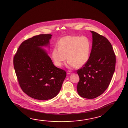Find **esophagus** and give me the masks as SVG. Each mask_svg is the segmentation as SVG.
Segmentation results:
<instances>
[{
    "label": "esophagus",
    "instance_id": "obj_1",
    "mask_svg": "<svg viewBox=\"0 0 128 128\" xmlns=\"http://www.w3.org/2000/svg\"><path fill=\"white\" fill-rule=\"evenodd\" d=\"M71 73H72V72L71 71H70V70H68V71H67V74H70Z\"/></svg>",
    "mask_w": 128,
    "mask_h": 128
}]
</instances>
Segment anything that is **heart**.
<instances>
[{
    "label": "heart",
    "instance_id": "1",
    "mask_svg": "<svg viewBox=\"0 0 128 128\" xmlns=\"http://www.w3.org/2000/svg\"><path fill=\"white\" fill-rule=\"evenodd\" d=\"M90 50V41L87 37L69 35L59 40L58 46H55L52 50V55L58 66H61L68 57L67 67H81L88 62Z\"/></svg>",
    "mask_w": 128,
    "mask_h": 128
}]
</instances>
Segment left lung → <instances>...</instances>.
<instances>
[{
  "mask_svg": "<svg viewBox=\"0 0 128 128\" xmlns=\"http://www.w3.org/2000/svg\"><path fill=\"white\" fill-rule=\"evenodd\" d=\"M92 34V46L88 61L77 70L80 77L78 93L84 98H94L107 89L115 71L116 55L106 38L96 32Z\"/></svg>",
  "mask_w": 128,
  "mask_h": 128,
  "instance_id": "1",
  "label": "left lung"
}]
</instances>
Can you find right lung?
I'll return each instance as SVG.
<instances>
[{
    "instance_id": "right-lung-1",
    "label": "right lung",
    "mask_w": 128,
    "mask_h": 128,
    "mask_svg": "<svg viewBox=\"0 0 128 128\" xmlns=\"http://www.w3.org/2000/svg\"><path fill=\"white\" fill-rule=\"evenodd\" d=\"M51 34H40L21 43L13 58L17 80L22 90L32 98L48 100L61 90L66 72L56 67L47 53Z\"/></svg>"
}]
</instances>
